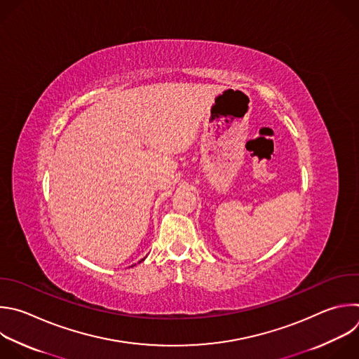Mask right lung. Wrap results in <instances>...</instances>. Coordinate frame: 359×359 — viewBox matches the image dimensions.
Here are the masks:
<instances>
[{"label": "right lung", "instance_id": "1", "mask_svg": "<svg viewBox=\"0 0 359 359\" xmlns=\"http://www.w3.org/2000/svg\"><path fill=\"white\" fill-rule=\"evenodd\" d=\"M142 261H144V259H142Z\"/></svg>", "mask_w": 359, "mask_h": 359}]
</instances>
